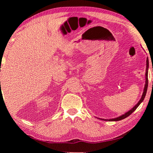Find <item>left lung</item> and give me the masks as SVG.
Wrapping results in <instances>:
<instances>
[{"label":"left lung","mask_w":153,"mask_h":153,"mask_svg":"<svg viewBox=\"0 0 153 153\" xmlns=\"http://www.w3.org/2000/svg\"><path fill=\"white\" fill-rule=\"evenodd\" d=\"M148 69H149V59H148V57L147 58V68H146V73H145V87H144V90H143V95L141 99L139 100V101L137 102V105H136L134 108H131L130 110H129L128 112H127L126 113H125L124 114H123L122 116H120L118 118H113V119H109V120H105V119H100V120H108V121H119V120H121L124 119L127 117L129 116L130 114L134 112L135 110H136V108H137V107L139 106V105L143 101V100L145 97L146 95V93H147V87H148Z\"/></svg>","instance_id":"left-lung-1"}]
</instances>
